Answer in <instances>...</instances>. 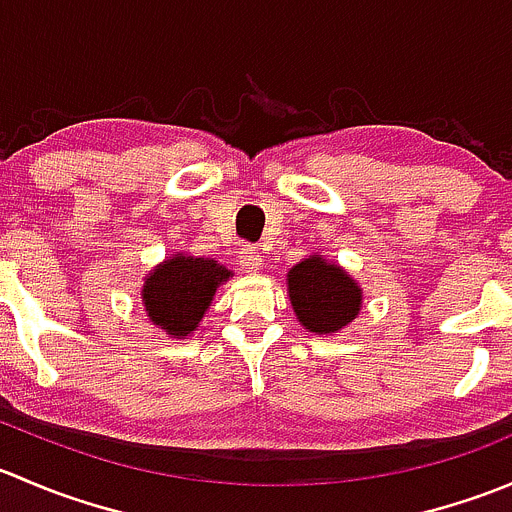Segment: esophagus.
<instances>
[{"label": "esophagus", "mask_w": 512, "mask_h": 512, "mask_svg": "<svg viewBox=\"0 0 512 512\" xmlns=\"http://www.w3.org/2000/svg\"><path fill=\"white\" fill-rule=\"evenodd\" d=\"M237 262H240L245 272H257L262 267V255L255 250V247L245 245L240 250V255H237Z\"/></svg>", "instance_id": "1"}]
</instances>
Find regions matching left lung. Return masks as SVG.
Masks as SVG:
<instances>
[{"mask_svg": "<svg viewBox=\"0 0 512 512\" xmlns=\"http://www.w3.org/2000/svg\"><path fill=\"white\" fill-rule=\"evenodd\" d=\"M287 292L299 324L317 334L339 332L361 309L356 280L317 252L289 270Z\"/></svg>", "mask_w": 512, "mask_h": 512, "instance_id": "left-lung-1", "label": "left lung"}]
</instances>
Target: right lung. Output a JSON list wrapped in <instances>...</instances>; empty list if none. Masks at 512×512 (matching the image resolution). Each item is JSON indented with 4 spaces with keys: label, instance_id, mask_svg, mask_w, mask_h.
Listing matches in <instances>:
<instances>
[{
    "label": "right lung",
    "instance_id": "obj_1",
    "mask_svg": "<svg viewBox=\"0 0 512 512\" xmlns=\"http://www.w3.org/2000/svg\"><path fill=\"white\" fill-rule=\"evenodd\" d=\"M230 277V270L208 257L175 255L160 262L143 282L141 299L148 319L170 337L185 339L195 332L218 287Z\"/></svg>",
    "mask_w": 512,
    "mask_h": 512
}]
</instances>
